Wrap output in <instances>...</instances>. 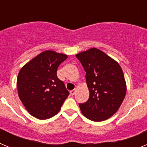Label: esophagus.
Listing matches in <instances>:
<instances>
[{
  "mask_svg": "<svg viewBox=\"0 0 147 147\" xmlns=\"http://www.w3.org/2000/svg\"><path fill=\"white\" fill-rule=\"evenodd\" d=\"M76 90L74 89V90H71V92H70V93H71V94L73 96V95H74L75 93H76Z\"/></svg>",
  "mask_w": 147,
  "mask_h": 147,
  "instance_id": "34e87169",
  "label": "esophagus"
}]
</instances>
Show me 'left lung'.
I'll return each mask as SVG.
<instances>
[{"instance_id": "1", "label": "left lung", "mask_w": 147, "mask_h": 147, "mask_svg": "<svg viewBox=\"0 0 147 147\" xmlns=\"http://www.w3.org/2000/svg\"><path fill=\"white\" fill-rule=\"evenodd\" d=\"M86 72L90 96L80 104L81 112L93 121L107 120L117 112L125 97L127 85L120 65L96 48L76 54Z\"/></svg>"}]
</instances>
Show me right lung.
<instances>
[{
  "instance_id": "add662e5",
  "label": "right lung",
  "mask_w": 147,
  "mask_h": 147,
  "mask_svg": "<svg viewBox=\"0 0 147 147\" xmlns=\"http://www.w3.org/2000/svg\"><path fill=\"white\" fill-rule=\"evenodd\" d=\"M67 55L54 51L40 53L21 67L17 79L19 98L30 115L40 120L57 115L69 93L57 76Z\"/></svg>"
}]
</instances>
